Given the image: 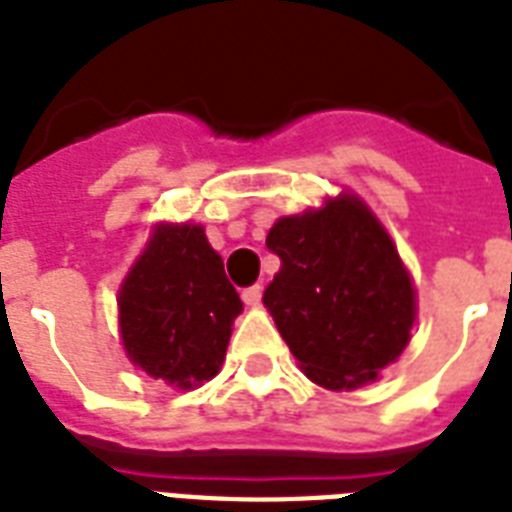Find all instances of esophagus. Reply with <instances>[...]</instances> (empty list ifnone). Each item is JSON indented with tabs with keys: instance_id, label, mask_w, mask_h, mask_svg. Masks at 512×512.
Segmentation results:
<instances>
[{
	"instance_id": "1",
	"label": "esophagus",
	"mask_w": 512,
	"mask_h": 512,
	"mask_svg": "<svg viewBox=\"0 0 512 512\" xmlns=\"http://www.w3.org/2000/svg\"><path fill=\"white\" fill-rule=\"evenodd\" d=\"M241 300L247 305H260V300H263V287H260V284H252V287H247L241 292Z\"/></svg>"
}]
</instances>
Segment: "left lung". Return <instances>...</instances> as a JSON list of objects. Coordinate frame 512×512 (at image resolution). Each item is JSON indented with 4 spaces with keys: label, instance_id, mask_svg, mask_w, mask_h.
I'll use <instances>...</instances> for the list:
<instances>
[{
    "label": "left lung",
    "instance_id": "left-lung-1",
    "mask_svg": "<svg viewBox=\"0 0 512 512\" xmlns=\"http://www.w3.org/2000/svg\"><path fill=\"white\" fill-rule=\"evenodd\" d=\"M268 249L281 268L263 303L305 374L329 390L372 382L414 324V289L393 241L356 196L281 217Z\"/></svg>",
    "mask_w": 512,
    "mask_h": 512
}]
</instances>
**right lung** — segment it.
I'll list each match as a JSON object with an SVG mask.
<instances>
[{"instance_id": "add662e5", "label": "right lung", "mask_w": 512, "mask_h": 512, "mask_svg": "<svg viewBox=\"0 0 512 512\" xmlns=\"http://www.w3.org/2000/svg\"><path fill=\"white\" fill-rule=\"evenodd\" d=\"M241 300L201 225H159L119 292L132 364L175 388L215 377Z\"/></svg>"}]
</instances>
